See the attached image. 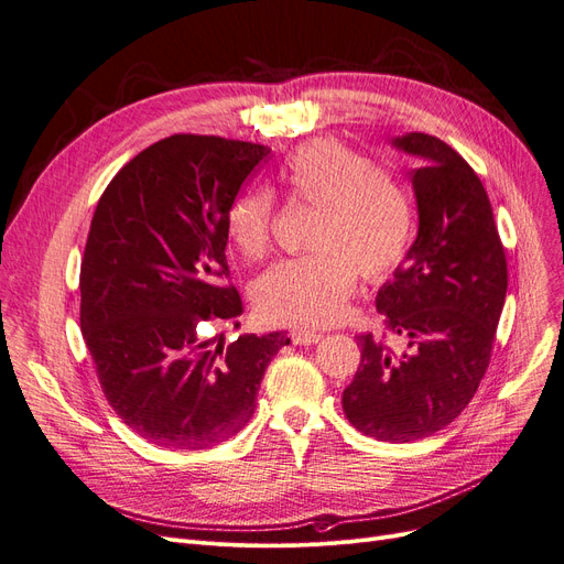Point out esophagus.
<instances>
[{
    "instance_id": "obj_1",
    "label": "esophagus",
    "mask_w": 564,
    "mask_h": 564,
    "mask_svg": "<svg viewBox=\"0 0 564 564\" xmlns=\"http://www.w3.org/2000/svg\"><path fill=\"white\" fill-rule=\"evenodd\" d=\"M292 343H297V346H313V343L323 340L321 332H308V329H295L290 334Z\"/></svg>"
}]
</instances>
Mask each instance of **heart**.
<instances>
[{"instance_id": "obj_1", "label": "heart", "mask_w": 564, "mask_h": 564, "mask_svg": "<svg viewBox=\"0 0 564 564\" xmlns=\"http://www.w3.org/2000/svg\"><path fill=\"white\" fill-rule=\"evenodd\" d=\"M281 182L295 203L315 207L306 256L290 258L258 281L256 304L267 321L323 327L340 321L357 274L376 281L403 262L414 235L408 186L334 138L292 152ZM274 198L262 188L237 195L226 228L235 249L260 260L272 247Z\"/></svg>"}]
</instances>
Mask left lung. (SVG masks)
<instances>
[{
	"label": "left lung",
	"instance_id": "left-lung-1",
	"mask_svg": "<svg viewBox=\"0 0 564 564\" xmlns=\"http://www.w3.org/2000/svg\"><path fill=\"white\" fill-rule=\"evenodd\" d=\"M417 156L420 232L376 297L384 336L361 334L343 412L364 435L412 443L452 424L491 361L507 295V258L486 188L456 150L429 133L394 140ZM397 335L406 346L386 343Z\"/></svg>",
	"mask_w": 564,
	"mask_h": 564
}]
</instances>
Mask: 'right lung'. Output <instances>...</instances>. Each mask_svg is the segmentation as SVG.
Here are the masks:
<instances>
[{
    "mask_svg": "<svg viewBox=\"0 0 564 564\" xmlns=\"http://www.w3.org/2000/svg\"><path fill=\"white\" fill-rule=\"evenodd\" d=\"M269 147L170 135L112 177L80 264V329L110 408L165 449H207L239 433L285 332L230 346L207 325L237 323L226 216Z\"/></svg>",
    "mask_w": 564,
    "mask_h": 564,
    "instance_id": "add662e5",
    "label": "right lung"
}]
</instances>
